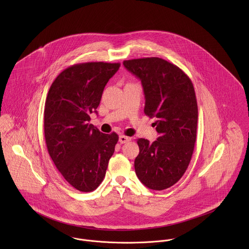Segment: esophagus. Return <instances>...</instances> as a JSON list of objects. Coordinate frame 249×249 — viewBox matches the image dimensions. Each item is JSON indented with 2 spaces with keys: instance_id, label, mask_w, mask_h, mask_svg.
Wrapping results in <instances>:
<instances>
[{
  "instance_id": "obj_1",
  "label": "esophagus",
  "mask_w": 249,
  "mask_h": 249,
  "mask_svg": "<svg viewBox=\"0 0 249 249\" xmlns=\"http://www.w3.org/2000/svg\"><path fill=\"white\" fill-rule=\"evenodd\" d=\"M130 141V137H127V136H124V135H121L119 137V142L121 143H125V142H129Z\"/></svg>"
}]
</instances>
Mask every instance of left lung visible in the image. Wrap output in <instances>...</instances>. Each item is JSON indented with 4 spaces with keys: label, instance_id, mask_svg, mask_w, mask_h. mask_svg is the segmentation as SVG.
Wrapping results in <instances>:
<instances>
[{
    "label": "left lung",
    "instance_id": "8db88e82",
    "mask_svg": "<svg viewBox=\"0 0 249 249\" xmlns=\"http://www.w3.org/2000/svg\"><path fill=\"white\" fill-rule=\"evenodd\" d=\"M124 66L142 82L146 116L156 118L159 137L138 139L135 172L149 189L161 191L185 174L195 148L197 103L190 77L177 65L159 57L124 60Z\"/></svg>",
    "mask_w": 249,
    "mask_h": 249
}]
</instances>
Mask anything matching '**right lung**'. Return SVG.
Returning a JSON list of instances; mask_svg holds the SVG:
<instances>
[{
	"instance_id": "1",
	"label": "right lung",
	"mask_w": 249,
	"mask_h": 249,
	"mask_svg": "<svg viewBox=\"0 0 249 249\" xmlns=\"http://www.w3.org/2000/svg\"><path fill=\"white\" fill-rule=\"evenodd\" d=\"M120 63L87 62L61 71L50 87L44 110V132L55 167L74 189L96 190L106 177L119 136L104 134L89 124L108 80Z\"/></svg>"
}]
</instances>
